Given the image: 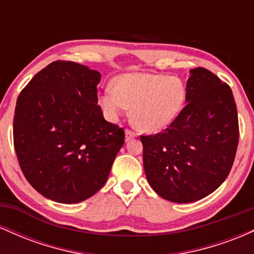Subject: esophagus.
Returning <instances> with one entry per match:
<instances>
[{"mask_svg": "<svg viewBox=\"0 0 254 254\" xmlns=\"http://www.w3.org/2000/svg\"><path fill=\"white\" fill-rule=\"evenodd\" d=\"M136 136H137V133L135 132V131H132L130 129L125 130V139H127V141H130L131 138H133V137H136Z\"/></svg>", "mask_w": 254, "mask_h": 254, "instance_id": "1", "label": "esophagus"}]
</instances>
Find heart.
I'll list each match as a JSON object with an SVG mask.
<instances>
[{
    "label": "heart",
    "instance_id": "heart-1",
    "mask_svg": "<svg viewBox=\"0 0 254 254\" xmlns=\"http://www.w3.org/2000/svg\"><path fill=\"white\" fill-rule=\"evenodd\" d=\"M185 97V86L179 77L136 72L122 75L116 86H107L100 104L111 117H118L132 106L135 124L144 130L157 131L177 118Z\"/></svg>",
    "mask_w": 254,
    "mask_h": 254
}]
</instances>
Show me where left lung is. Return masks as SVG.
Masks as SVG:
<instances>
[{
  "label": "left lung",
  "mask_w": 254,
  "mask_h": 254,
  "mask_svg": "<svg viewBox=\"0 0 254 254\" xmlns=\"http://www.w3.org/2000/svg\"><path fill=\"white\" fill-rule=\"evenodd\" d=\"M186 105L161 132L141 136L148 183L173 203L214 192L228 177L239 143L238 111L230 87L205 68L190 71Z\"/></svg>",
  "instance_id": "8db88e82"
}]
</instances>
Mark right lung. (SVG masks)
I'll list each match as a JSON object with an SVG mask.
<instances>
[{"label": "right lung", "mask_w": 254, "mask_h": 254, "mask_svg": "<svg viewBox=\"0 0 254 254\" xmlns=\"http://www.w3.org/2000/svg\"><path fill=\"white\" fill-rule=\"evenodd\" d=\"M100 72L56 61L21 90L14 113V148L33 189L58 203L97 193L124 144L123 127L105 121L98 105Z\"/></svg>", "instance_id": "add662e5"}]
</instances>
